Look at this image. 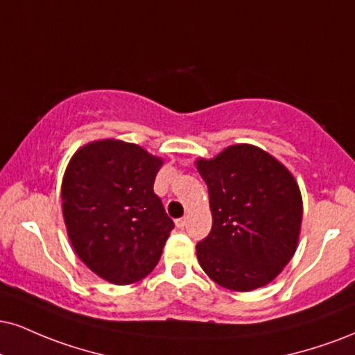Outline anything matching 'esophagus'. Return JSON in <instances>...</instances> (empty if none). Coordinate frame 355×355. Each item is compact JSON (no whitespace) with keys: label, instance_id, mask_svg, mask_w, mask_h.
Wrapping results in <instances>:
<instances>
[{"label":"esophagus","instance_id":"34e87169","mask_svg":"<svg viewBox=\"0 0 355 355\" xmlns=\"http://www.w3.org/2000/svg\"><path fill=\"white\" fill-rule=\"evenodd\" d=\"M175 225H177V228H185V226H187V218L175 220Z\"/></svg>","mask_w":355,"mask_h":355}]
</instances>
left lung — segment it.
Returning <instances> with one entry per match:
<instances>
[{"mask_svg": "<svg viewBox=\"0 0 355 355\" xmlns=\"http://www.w3.org/2000/svg\"><path fill=\"white\" fill-rule=\"evenodd\" d=\"M196 168L207 183L213 225L196 258L215 283L253 291L271 283L296 251L302 200L296 180L253 145H232Z\"/></svg>", "mask_w": 355, "mask_h": 355, "instance_id": "1", "label": "left lung"}]
</instances>
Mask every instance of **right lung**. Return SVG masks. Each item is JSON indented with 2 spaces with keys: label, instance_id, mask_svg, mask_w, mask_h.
Returning a JSON list of instances; mask_svg holds the SVG:
<instances>
[{
  "label": "right lung",
  "instance_id": "add662e5",
  "mask_svg": "<svg viewBox=\"0 0 355 355\" xmlns=\"http://www.w3.org/2000/svg\"><path fill=\"white\" fill-rule=\"evenodd\" d=\"M162 162L135 144L99 140L74 153L62 180V215L74 251L114 284L142 279L173 230L153 182Z\"/></svg>",
  "mask_w": 355,
  "mask_h": 355
}]
</instances>
